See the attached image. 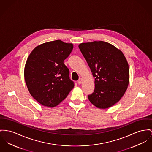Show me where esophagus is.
I'll list each match as a JSON object with an SVG mask.
<instances>
[{
	"label": "esophagus",
	"mask_w": 152,
	"mask_h": 152,
	"mask_svg": "<svg viewBox=\"0 0 152 152\" xmlns=\"http://www.w3.org/2000/svg\"><path fill=\"white\" fill-rule=\"evenodd\" d=\"M82 79L80 78L79 80H78V83L79 84V85H80L82 83Z\"/></svg>",
	"instance_id": "34e87169"
}]
</instances>
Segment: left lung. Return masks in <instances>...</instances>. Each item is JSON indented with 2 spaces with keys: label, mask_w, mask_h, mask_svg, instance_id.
Returning <instances> with one entry per match:
<instances>
[{
  "label": "left lung",
  "mask_w": 152,
  "mask_h": 152,
  "mask_svg": "<svg viewBox=\"0 0 152 152\" xmlns=\"http://www.w3.org/2000/svg\"><path fill=\"white\" fill-rule=\"evenodd\" d=\"M78 47L95 78L94 91L88 96L89 100L98 108L111 107L121 100L129 83V67L124 54L102 41Z\"/></svg>",
  "instance_id": "8db88e82"
}]
</instances>
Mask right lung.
Here are the masks:
<instances>
[{
    "instance_id": "right-lung-1",
    "label": "right lung",
    "mask_w": 152,
    "mask_h": 152,
    "mask_svg": "<svg viewBox=\"0 0 152 152\" xmlns=\"http://www.w3.org/2000/svg\"><path fill=\"white\" fill-rule=\"evenodd\" d=\"M73 44L58 40L37 46L26 62L24 77L31 96L41 105L54 107L63 101L74 86L63 61Z\"/></svg>"
}]
</instances>
